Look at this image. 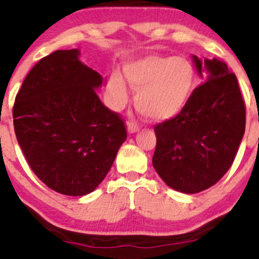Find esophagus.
<instances>
[{
	"mask_svg": "<svg viewBox=\"0 0 259 259\" xmlns=\"http://www.w3.org/2000/svg\"><path fill=\"white\" fill-rule=\"evenodd\" d=\"M139 129H141V126H139V124L137 122V121H129L127 122V132L129 133H137L139 132Z\"/></svg>",
	"mask_w": 259,
	"mask_h": 259,
	"instance_id": "obj_1",
	"label": "esophagus"
}]
</instances>
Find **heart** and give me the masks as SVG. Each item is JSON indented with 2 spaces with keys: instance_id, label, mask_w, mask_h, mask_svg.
<instances>
[{
  "instance_id": "heart-1",
  "label": "heart",
  "mask_w": 259,
  "mask_h": 259,
  "mask_svg": "<svg viewBox=\"0 0 259 259\" xmlns=\"http://www.w3.org/2000/svg\"><path fill=\"white\" fill-rule=\"evenodd\" d=\"M127 82L137 92L135 107L143 117L169 121L185 111L196 86V71L186 58L151 54L125 66ZM124 77L113 72L108 81V101L113 109L127 103Z\"/></svg>"
}]
</instances>
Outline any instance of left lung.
I'll list each match as a JSON object with an SVG mask.
<instances>
[{
  "label": "left lung",
  "mask_w": 259,
  "mask_h": 259,
  "mask_svg": "<svg viewBox=\"0 0 259 259\" xmlns=\"http://www.w3.org/2000/svg\"><path fill=\"white\" fill-rule=\"evenodd\" d=\"M193 62L205 82L183 112L156 125L152 157L162 181L183 193L215 185L231 167L245 133V103L235 73L217 58Z\"/></svg>",
  "instance_id": "left-lung-1"
}]
</instances>
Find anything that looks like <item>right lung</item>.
<instances>
[{"instance_id": "1", "label": "right lung", "mask_w": 259, "mask_h": 259, "mask_svg": "<svg viewBox=\"0 0 259 259\" xmlns=\"http://www.w3.org/2000/svg\"><path fill=\"white\" fill-rule=\"evenodd\" d=\"M57 50L29 71L13 107L16 139L33 173L51 190L83 196L106 178L126 139L124 120L101 102L103 77Z\"/></svg>"}]
</instances>
